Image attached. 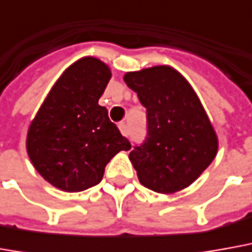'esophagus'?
I'll return each instance as SVG.
<instances>
[{"label":"esophagus","mask_w":252,"mask_h":252,"mask_svg":"<svg viewBox=\"0 0 252 252\" xmlns=\"http://www.w3.org/2000/svg\"><path fill=\"white\" fill-rule=\"evenodd\" d=\"M119 128H120V132L123 133L124 136H126V135H128V126H126V123H120Z\"/></svg>","instance_id":"obj_1"}]
</instances>
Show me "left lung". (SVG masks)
Instances as JSON below:
<instances>
[{
  "label": "left lung",
  "instance_id": "8db88e82",
  "mask_svg": "<svg viewBox=\"0 0 252 252\" xmlns=\"http://www.w3.org/2000/svg\"><path fill=\"white\" fill-rule=\"evenodd\" d=\"M124 81L146 107V138L129 153L139 182L165 194L188 188L218 150L217 133L196 92L169 66L126 73Z\"/></svg>",
  "mask_w": 252,
  "mask_h": 252
}]
</instances>
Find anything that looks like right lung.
<instances>
[{
    "label": "right lung",
    "instance_id": "obj_1",
    "mask_svg": "<svg viewBox=\"0 0 252 252\" xmlns=\"http://www.w3.org/2000/svg\"><path fill=\"white\" fill-rule=\"evenodd\" d=\"M112 77L95 58L73 63L56 81L27 132V153L40 175L64 191L97 185L104 167L131 143L97 100Z\"/></svg>",
    "mask_w": 252,
    "mask_h": 252
}]
</instances>
